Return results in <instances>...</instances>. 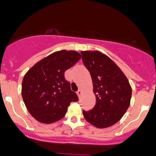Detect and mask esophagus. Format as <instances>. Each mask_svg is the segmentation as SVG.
I'll use <instances>...</instances> for the list:
<instances>
[{
    "instance_id": "obj_1",
    "label": "esophagus",
    "mask_w": 156,
    "mask_h": 156,
    "mask_svg": "<svg viewBox=\"0 0 156 156\" xmlns=\"http://www.w3.org/2000/svg\"><path fill=\"white\" fill-rule=\"evenodd\" d=\"M81 93H82V91H81V89H79V90L78 91V92H77V94H78V96H81Z\"/></svg>"
}]
</instances>
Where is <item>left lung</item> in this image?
Wrapping results in <instances>:
<instances>
[{"label": "left lung", "instance_id": "8db88e82", "mask_svg": "<svg viewBox=\"0 0 156 156\" xmlns=\"http://www.w3.org/2000/svg\"><path fill=\"white\" fill-rule=\"evenodd\" d=\"M82 62L90 72L95 95L93 109L85 111V120L98 128L119 121L130 106L131 87L127 77L111 59L99 51H81Z\"/></svg>", "mask_w": 156, "mask_h": 156}]
</instances>
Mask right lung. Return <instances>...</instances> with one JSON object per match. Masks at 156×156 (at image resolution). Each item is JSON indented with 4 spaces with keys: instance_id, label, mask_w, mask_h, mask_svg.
<instances>
[{
    "instance_id": "1",
    "label": "right lung",
    "mask_w": 156,
    "mask_h": 156,
    "mask_svg": "<svg viewBox=\"0 0 156 156\" xmlns=\"http://www.w3.org/2000/svg\"><path fill=\"white\" fill-rule=\"evenodd\" d=\"M81 57L74 50L54 52L36 63L24 76L22 99L36 120L43 123L58 121L65 116L70 103L78 100L64 72Z\"/></svg>"
}]
</instances>
